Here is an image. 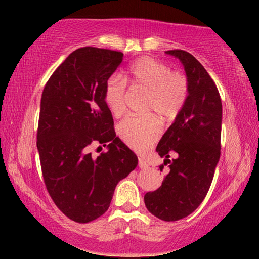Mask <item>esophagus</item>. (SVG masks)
Listing matches in <instances>:
<instances>
[{
  "label": "esophagus",
  "instance_id": "1",
  "mask_svg": "<svg viewBox=\"0 0 259 259\" xmlns=\"http://www.w3.org/2000/svg\"><path fill=\"white\" fill-rule=\"evenodd\" d=\"M139 167L140 168H148L150 167V165H148V162L145 160V159L139 158Z\"/></svg>",
  "mask_w": 259,
  "mask_h": 259
}]
</instances>
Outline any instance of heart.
I'll list each match as a JSON object with an SVG mask.
<instances>
[{"label":"heart","instance_id":"b5f03b06","mask_svg":"<svg viewBox=\"0 0 259 259\" xmlns=\"http://www.w3.org/2000/svg\"><path fill=\"white\" fill-rule=\"evenodd\" d=\"M125 80L134 90L147 92L145 112L153 113L162 121H171L185 105L189 86L185 76L171 72L166 63L158 60L141 58L130 67ZM105 104L114 116H120L126 109V83L122 77L113 75L106 82ZM153 114L128 116L119 125L121 140L134 151H146L158 139L160 125Z\"/></svg>","mask_w":259,"mask_h":259}]
</instances>
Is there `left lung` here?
<instances>
[{
    "mask_svg": "<svg viewBox=\"0 0 259 259\" xmlns=\"http://www.w3.org/2000/svg\"><path fill=\"white\" fill-rule=\"evenodd\" d=\"M166 54L182 62L189 95L157 146L158 154L169 164V172L161 186L147 192L144 200L155 217L175 222L197 210L208 192L221 157L223 111L219 92L203 65L185 51ZM171 153L177 158L169 161Z\"/></svg>",
    "mask_w": 259,
    "mask_h": 259,
    "instance_id": "obj_1",
    "label": "left lung"
}]
</instances>
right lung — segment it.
I'll return each mask as SVG.
<instances>
[{
    "label": "right lung",
    "instance_id": "1",
    "mask_svg": "<svg viewBox=\"0 0 259 259\" xmlns=\"http://www.w3.org/2000/svg\"><path fill=\"white\" fill-rule=\"evenodd\" d=\"M123 54L83 47L74 51L46 83L40 105L37 151L49 196L69 219L94 221L108 210L115 186L138 165V157L113 128L105 104L107 80ZM94 143L108 152L93 158Z\"/></svg>",
    "mask_w": 259,
    "mask_h": 259
}]
</instances>
